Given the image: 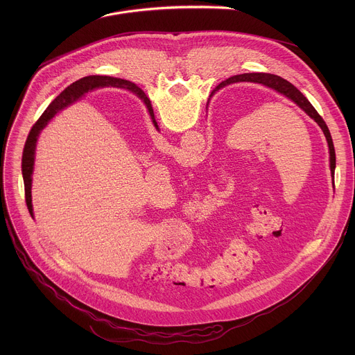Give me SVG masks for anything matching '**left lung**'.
<instances>
[{"label":"left lung","mask_w":355,"mask_h":355,"mask_svg":"<svg viewBox=\"0 0 355 355\" xmlns=\"http://www.w3.org/2000/svg\"><path fill=\"white\" fill-rule=\"evenodd\" d=\"M239 81H250V83H259V84H263L266 87H270L275 91H278L279 94L285 95L286 98H289L291 101H293V103L300 108L305 111L319 126L320 129L323 130L324 136H326V140H327V144H329V153H330V171L331 174L334 175V168H336V151H334V146H333V140H331V135L329 132V128L326 125V122L323 121V118L318 114V111L313 108V105L309 103V101L306 99V96L303 95L293 84H291L289 81L284 80L282 77L279 76H275V74H268V73H247V74H239V76H234V77H230L227 78L226 81L220 83L219 87L222 85H226V84H233V83H239ZM133 92L140 98L143 99V103L146 104L150 115H153V108H151V103L150 99L146 96V94L136 85L133 88Z\"/></svg>","instance_id":"left-lung-1"}]
</instances>
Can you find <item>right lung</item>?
<instances>
[{
  "label": "right lung",
  "instance_id": "obj_1",
  "mask_svg": "<svg viewBox=\"0 0 355 355\" xmlns=\"http://www.w3.org/2000/svg\"><path fill=\"white\" fill-rule=\"evenodd\" d=\"M114 85V87H121V88H126L129 91L133 92V88L136 87L133 83L126 81V80H119V78H112V77H104V76H91V77H84L76 83H73L70 87H67L52 104L49 105V108L43 112V115L37 119V122L33 125V128L31 129L28 139L25 141V147H24V153H22V177H24V185H25V200H26V207L28 211L31 214V216H33V208H32V173H33V164H35V148H36V141H37V136L42 132V129L47 125V122L52 119L59 111H62L63 108H66L67 105L73 104L74 101L83 95L84 92H87L88 89L96 88V87H103V85ZM153 118V123L157 128V123L155 121V115H151Z\"/></svg>",
  "mask_w": 355,
  "mask_h": 355
}]
</instances>
